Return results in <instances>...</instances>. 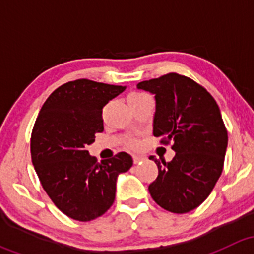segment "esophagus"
<instances>
[{
    "label": "esophagus",
    "instance_id": "34e87169",
    "mask_svg": "<svg viewBox=\"0 0 254 254\" xmlns=\"http://www.w3.org/2000/svg\"><path fill=\"white\" fill-rule=\"evenodd\" d=\"M142 160H145V157H142V156H139V155L132 156V161H134L135 165H136V163H139V162H141Z\"/></svg>",
    "mask_w": 254,
    "mask_h": 254
}]
</instances>
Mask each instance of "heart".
Listing matches in <instances>:
<instances>
[{
  "mask_svg": "<svg viewBox=\"0 0 254 254\" xmlns=\"http://www.w3.org/2000/svg\"><path fill=\"white\" fill-rule=\"evenodd\" d=\"M145 96L146 94H143V93H131L129 96V98H127V102L132 101V99L142 98V97H145ZM127 146L131 148H136V147H139V141H137V140H129V141H127Z\"/></svg>",
  "mask_w": 254,
  "mask_h": 254,
  "instance_id": "heart-1",
  "label": "heart"
}]
</instances>
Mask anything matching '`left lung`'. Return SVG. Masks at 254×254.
I'll return each instance as SVG.
<instances>
[{
    "label": "left lung",
    "mask_w": 254,
    "mask_h": 254,
    "mask_svg": "<svg viewBox=\"0 0 254 254\" xmlns=\"http://www.w3.org/2000/svg\"><path fill=\"white\" fill-rule=\"evenodd\" d=\"M155 94L153 135L172 141L176 156L163 162L151 156L158 176L148 186L153 200L165 210L184 214L209 196L224 168L227 130L216 101L187 76L171 72L137 83Z\"/></svg>",
    "instance_id": "8db88e82"
}]
</instances>
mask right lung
Instances as JSON below:
<instances>
[{"label": "right lung", "mask_w": 254, "mask_h": 254, "mask_svg": "<svg viewBox=\"0 0 254 254\" xmlns=\"http://www.w3.org/2000/svg\"><path fill=\"white\" fill-rule=\"evenodd\" d=\"M124 89L87 78L70 81L48 97L35 120V172L56 207L77 221L97 219L113 205L118 176L132 166L127 152L98 163L87 151L104 130L103 107Z\"/></svg>", "instance_id": "1"}]
</instances>
